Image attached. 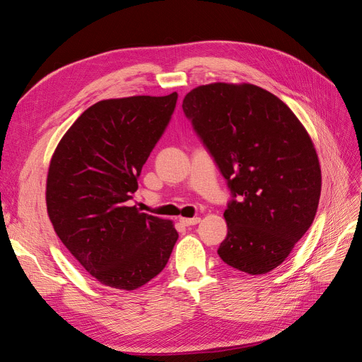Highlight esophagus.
<instances>
[{"instance_id": "34e87169", "label": "esophagus", "mask_w": 362, "mask_h": 362, "mask_svg": "<svg viewBox=\"0 0 362 362\" xmlns=\"http://www.w3.org/2000/svg\"><path fill=\"white\" fill-rule=\"evenodd\" d=\"M180 222L184 225V226H192V225H198L201 222V217H193V218H189V217H181Z\"/></svg>"}]
</instances>
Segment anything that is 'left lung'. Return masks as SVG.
<instances>
[{
  "label": "left lung",
  "mask_w": 362,
  "mask_h": 362,
  "mask_svg": "<svg viewBox=\"0 0 362 362\" xmlns=\"http://www.w3.org/2000/svg\"><path fill=\"white\" fill-rule=\"evenodd\" d=\"M182 110L234 196L218 257L249 275L276 269L319 206L322 170L308 131L278 96L249 83L196 87Z\"/></svg>",
  "instance_id": "1"
}]
</instances>
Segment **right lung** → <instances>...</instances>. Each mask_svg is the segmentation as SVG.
I'll return each instance as SVG.
<instances>
[{
  "label": "right lung",
  "instance_id": "1",
  "mask_svg": "<svg viewBox=\"0 0 362 362\" xmlns=\"http://www.w3.org/2000/svg\"><path fill=\"white\" fill-rule=\"evenodd\" d=\"M178 95L104 100L75 120L51 157L47 210L74 258L103 286L136 290L166 267L172 221L128 206Z\"/></svg>",
  "mask_w": 362,
  "mask_h": 362
}]
</instances>
